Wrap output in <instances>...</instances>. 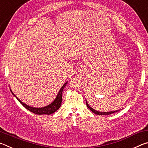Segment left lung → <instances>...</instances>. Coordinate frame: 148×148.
<instances>
[{
  "label": "left lung",
  "mask_w": 148,
  "mask_h": 148,
  "mask_svg": "<svg viewBox=\"0 0 148 148\" xmlns=\"http://www.w3.org/2000/svg\"><path fill=\"white\" fill-rule=\"evenodd\" d=\"M86 104H87V108L89 110H91V111L93 112L94 114H97V115H101V116H103V115H110V114H114L115 113V112H117L119 111V110H116V111H112V112H99V111H97V110H94L93 108H92L89 106V105L88 104V103H87V102L86 101Z\"/></svg>",
  "instance_id": "obj_1"
}]
</instances>
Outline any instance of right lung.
<instances>
[{
	"mask_svg": "<svg viewBox=\"0 0 148 148\" xmlns=\"http://www.w3.org/2000/svg\"><path fill=\"white\" fill-rule=\"evenodd\" d=\"M67 84V82H66L63 86H62V87L61 88V89L59 90V91L57 94V97L56 99L54 100V101L52 102L47 106H45V107H42V108H34V107H31L29 106L28 105L25 104V103H23V102H21L20 100L17 98V97L14 94V92H12V93L13 94L14 96L16 97V98L17 99L20 103H21L23 106L26 109H27L28 110H29L30 112H32V113L38 114V115H42V114H47V115H49L54 113L56 112L57 110H58L60 107H61V102H62V91H63V89L64 88L65 86H66Z\"/></svg>",
	"mask_w": 148,
	"mask_h": 148,
	"instance_id": "obj_1",
	"label": "right lung"
}]
</instances>
